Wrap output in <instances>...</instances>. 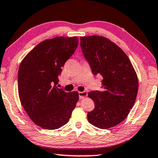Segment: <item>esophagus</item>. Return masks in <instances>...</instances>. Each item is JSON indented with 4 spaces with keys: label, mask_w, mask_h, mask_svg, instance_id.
<instances>
[{
    "label": "esophagus",
    "mask_w": 158,
    "mask_h": 158,
    "mask_svg": "<svg viewBox=\"0 0 158 158\" xmlns=\"http://www.w3.org/2000/svg\"><path fill=\"white\" fill-rule=\"evenodd\" d=\"M87 95H88V93H87V91H81L78 93V96H79L80 99H83V98L86 97Z\"/></svg>",
    "instance_id": "34e87169"
}]
</instances>
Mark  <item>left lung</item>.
<instances>
[{
    "mask_svg": "<svg viewBox=\"0 0 158 158\" xmlns=\"http://www.w3.org/2000/svg\"><path fill=\"white\" fill-rule=\"evenodd\" d=\"M81 47L94 75L102 77L101 91L88 95L95 108L88 112L90 123L106 129L128 116L136 101L139 83L130 59L120 47L104 37H81Z\"/></svg>",
    "mask_w": 158,
    "mask_h": 158,
    "instance_id": "obj_1",
    "label": "left lung"
}]
</instances>
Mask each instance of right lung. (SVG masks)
Masks as SVG:
<instances>
[{
    "label": "right lung",
    "instance_id": "add662e5",
    "mask_svg": "<svg viewBox=\"0 0 158 158\" xmlns=\"http://www.w3.org/2000/svg\"><path fill=\"white\" fill-rule=\"evenodd\" d=\"M78 46L77 37H56L39 44L25 56L18 72L22 105L38 126L54 130L67 123L78 101L77 91L58 89L61 67Z\"/></svg>",
    "mask_w": 158,
    "mask_h": 158
}]
</instances>
